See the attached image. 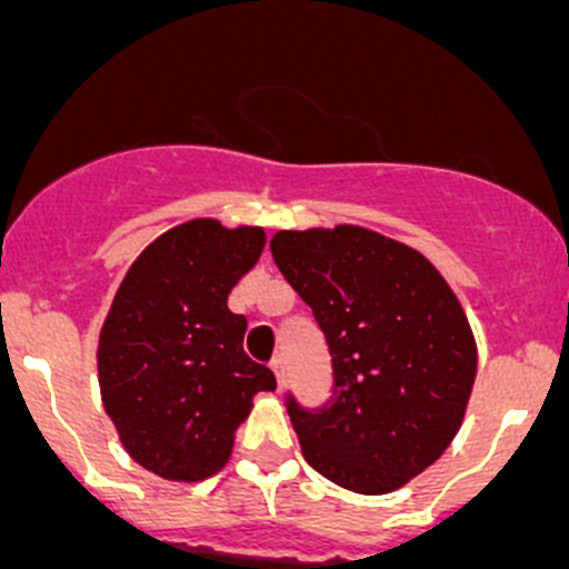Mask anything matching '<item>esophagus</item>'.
<instances>
[{"label":"esophagus","mask_w":569,"mask_h":569,"mask_svg":"<svg viewBox=\"0 0 569 569\" xmlns=\"http://www.w3.org/2000/svg\"><path fill=\"white\" fill-rule=\"evenodd\" d=\"M272 371H274V377H278V386L283 388L286 386V377H289V366H286L283 355H278V358L272 360Z\"/></svg>","instance_id":"1"}]
</instances>
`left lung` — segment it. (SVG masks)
<instances>
[{
	"instance_id": "1",
	"label": "left lung",
	"mask_w": 569,
	"mask_h": 569,
	"mask_svg": "<svg viewBox=\"0 0 569 569\" xmlns=\"http://www.w3.org/2000/svg\"><path fill=\"white\" fill-rule=\"evenodd\" d=\"M269 248L332 358L325 405L286 396L302 457L363 496L407 485L449 449L476 380L455 291L421 252L358 226L280 231Z\"/></svg>"
}]
</instances>
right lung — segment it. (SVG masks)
Segmentation results:
<instances>
[{
  "mask_svg": "<svg viewBox=\"0 0 569 569\" xmlns=\"http://www.w3.org/2000/svg\"><path fill=\"white\" fill-rule=\"evenodd\" d=\"M261 228L192 220L148 244L126 272L99 338L107 416L131 460L170 481L228 462L252 396L274 375L248 358V319L228 308L256 267Z\"/></svg>",
  "mask_w": 569,
  "mask_h": 569,
  "instance_id": "right-lung-1",
  "label": "right lung"
}]
</instances>
